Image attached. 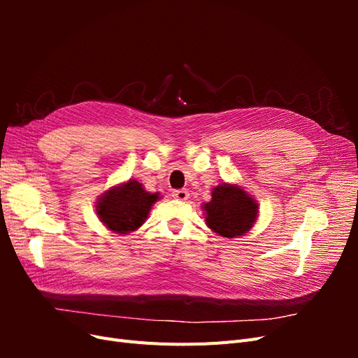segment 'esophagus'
I'll list each match as a JSON object with an SVG mask.
<instances>
[{
    "label": "esophagus",
    "mask_w": 358,
    "mask_h": 358,
    "mask_svg": "<svg viewBox=\"0 0 358 358\" xmlns=\"http://www.w3.org/2000/svg\"><path fill=\"white\" fill-rule=\"evenodd\" d=\"M173 197L178 199V200H182V201L188 200L189 192L187 189H176V191H173Z\"/></svg>",
    "instance_id": "obj_1"
}]
</instances>
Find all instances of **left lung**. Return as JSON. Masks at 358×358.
I'll return each mask as SVG.
<instances>
[{
    "instance_id": "8db88e82",
    "label": "left lung",
    "mask_w": 358,
    "mask_h": 358,
    "mask_svg": "<svg viewBox=\"0 0 358 358\" xmlns=\"http://www.w3.org/2000/svg\"><path fill=\"white\" fill-rule=\"evenodd\" d=\"M206 224L227 239L243 236L252 229L258 203L241 187L221 183L212 191V200L203 204Z\"/></svg>"
}]
</instances>
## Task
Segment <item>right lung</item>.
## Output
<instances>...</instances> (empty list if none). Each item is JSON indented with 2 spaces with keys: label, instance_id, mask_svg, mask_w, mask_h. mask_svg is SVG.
<instances>
[{
  "label": "right lung",
  "instance_id": "right-lung-1",
  "mask_svg": "<svg viewBox=\"0 0 358 358\" xmlns=\"http://www.w3.org/2000/svg\"><path fill=\"white\" fill-rule=\"evenodd\" d=\"M158 199V192L150 194L142 183L129 179L106 191L96 201L95 210L107 229L117 234H128L142 227Z\"/></svg>",
  "mask_w": 358,
  "mask_h": 358
}]
</instances>
